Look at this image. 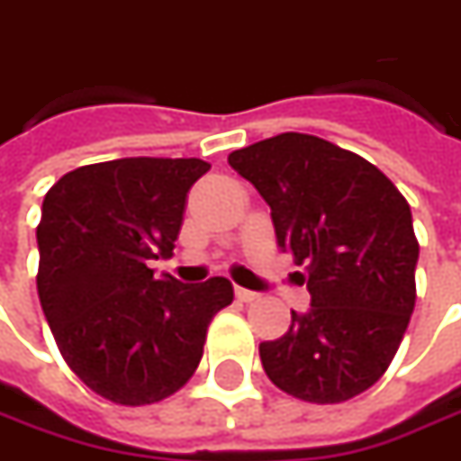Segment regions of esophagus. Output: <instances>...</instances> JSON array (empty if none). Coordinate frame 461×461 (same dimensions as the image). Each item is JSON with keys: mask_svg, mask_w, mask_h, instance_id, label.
<instances>
[{"mask_svg": "<svg viewBox=\"0 0 461 461\" xmlns=\"http://www.w3.org/2000/svg\"><path fill=\"white\" fill-rule=\"evenodd\" d=\"M234 295H237V301H242V303L258 301V294H255V291H247V288H234Z\"/></svg>", "mask_w": 461, "mask_h": 461, "instance_id": "1", "label": "esophagus"}]
</instances>
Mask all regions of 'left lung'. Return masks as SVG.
<instances>
[{
    "label": "left lung",
    "mask_w": 461,
    "mask_h": 461,
    "mask_svg": "<svg viewBox=\"0 0 461 461\" xmlns=\"http://www.w3.org/2000/svg\"><path fill=\"white\" fill-rule=\"evenodd\" d=\"M230 166L270 206L280 249L306 267L311 309L260 344L267 377L321 405L373 388L416 306L419 240L403 194L365 158L301 132L234 150Z\"/></svg>",
    "instance_id": "1"
}]
</instances>
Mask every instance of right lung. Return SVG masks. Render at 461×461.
<instances>
[{
  "mask_svg": "<svg viewBox=\"0 0 461 461\" xmlns=\"http://www.w3.org/2000/svg\"><path fill=\"white\" fill-rule=\"evenodd\" d=\"M199 158H122L66 173L38 224V295L58 349L88 388L120 405H150L199 367L206 329L230 306L227 278H155L183 224Z\"/></svg>",
  "mask_w": 461,
  "mask_h": 461,
  "instance_id": "obj_1",
  "label": "right lung"
}]
</instances>
